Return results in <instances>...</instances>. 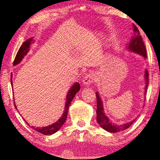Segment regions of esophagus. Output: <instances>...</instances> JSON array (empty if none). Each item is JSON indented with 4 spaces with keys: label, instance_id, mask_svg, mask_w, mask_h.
Instances as JSON below:
<instances>
[{
    "label": "esophagus",
    "instance_id": "esophagus-1",
    "mask_svg": "<svg viewBox=\"0 0 160 160\" xmlns=\"http://www.w3.org/2000/svg\"><path fill=\"white\" fill-rule=\"evenodd\" d=\"M94 80H95V76H94V74H92V73H88L83 79V84L86 86H88L91 84Z\"/></svg>",
    "mask_w": 160,
    "mask_h": 160
}]
</instances>
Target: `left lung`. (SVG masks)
<instances>
[{
	"label": "left lung",
	"mask_w": 160,
	"mask_h": 160,
	"mask_svg": "<svg viewBox=\"0 0 160 160\" xmlns=\"http://www.w3.org/2000/svg\"><path fill=\"white\" fill-rule=\"evenodd\" d=\"M133 31H134V35L132 36V39L130 43L128 45V50L130 51H132L134 52L138 53V54L141 55L144 58H147V51L145 44L143 42L142 37L140 35V32H139L138 28L137 26L133 24ZM145 80L146 82V85L145 87V95L147 94V86L149 83V73L146 69L145 73ZM97 96V120L98 124H99L101 128H103L104 130L109 132H118L123 131L132 125L134 122L135 120L125 123V124H122L120 125H117L116 124H113L111 121L109 120L108 117L106 116L105 113H104L103 106V102L101 99V98L98 94V92H96Z\"/></svg>",
	"instance_id": "8db88e82"
}]
</instances>
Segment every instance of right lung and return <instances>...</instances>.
Here are the masks:
<instances>
[{"label": "right lung", "instance_id": "obj_1", "mask_svg": "<svg viewBox=\"0 0 160 160\" xmlns=\"http://www.w3.org/2000/svg\"><path fill=\"white\" fill-rule=\"evenodd\" d=\"M32 38H33L28 39L26 42H24L22 44V46L20 47L19 51L17 53V55H16V56H15V60L13 61V65H16L18 63H19L22 61V60L23 59V57L27 55L28 51H30V47L31 43L32 42V41H34ZM11 82L12 87H13V82H12V73L11 76ZM80 86L79 83H78V82H76L71 87V88L69 89V91H68L67 97H66V102H65V110L63 111V114L62 115V116L60 118V119L58 121H57L55 123H54V124H52L51 125L45 126V127H41L40 128V127L30 126V128H32L34 130L37 131V132H38L40 133H42L44 135H50V134H54L56 132H57V131H58L61 128V127L63 126L64 122L66 121L69 105H70L72 101L73 100V97H74L75 95H76V93L80 91ZM14 105H15V108L17 109V107H16L15 103H14ZM28 124L29 125V124Z\"/></svg>", "mask_w": 160, "mask_h": 160}]
</instances>
